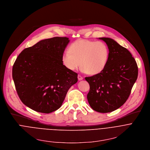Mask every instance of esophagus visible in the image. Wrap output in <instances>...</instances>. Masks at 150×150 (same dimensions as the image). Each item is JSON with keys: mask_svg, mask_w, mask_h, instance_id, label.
<instances>
[{"mask_svg": "<svg viewBox=\"0 0 150 150\" xmlns=\"http://www.w3.org/2000/svg\"><path fill=\"white\" fill-rule=\"evenodd\" d=\"M78 79H79V80H81L83 79V77L81 76H80V74H79L78 75Z\"/></svg>", "mask_w": 150, "mask_h": 150, "instance_id": "1", "label": "esophagus"}]
</instances>
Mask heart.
Wrapping results in <instances>:
<instances>
[{"mask_svg": "<svg viewBox=\"0 0 150 150\" xmlns=\"http://www.w3.org/2000/svg\"><path fill=\"white\" fill-rule=\"evenodd\" d=\"M69 51L64 52L62 62L71 71L77 69L89 74L101 73L108 63L110 51L107 45L102 42L80 39L71 43Z\"/></svg>", "mask_w": 150, "mask_h": 150, "instance_id": "heart-1", "label": "heart"}]
</instances>
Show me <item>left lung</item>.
Listing matches in <instances>:
<instances>
[{"label": "left lung", "instance_id": "8db88e82", "mask_svg": "<svg viewBox=\"0 0 150 150\" xmlns=\"http://www.w3.org/2000/svg\"><path fill=\"white\" fill-rule=\"evenodd\" d=\"M107 45L110 56L104 70L85 77L90 90L87 95L91 107L99 112L113 111L128 99L138 74L137 62L128 50L108 38H99Z\"/></svg>", "mask_w": 150, "mask_h": 150}]
</instances>
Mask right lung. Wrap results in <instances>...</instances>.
I'll list each match as a JSON object with an SVG mask.
<instances>
[{"instance_id":"add662e5","label":"right lung","mask_w":150,"mask_h":150,"mask_svg":"<svg viewBox=\"0 0 150 150\" xmlns=\"http://www.w3.org/2000/svg\"><path fill=\"white\" fill-rule=\"evenodd\" d=\"M70 40L55 37L24 49L12 67L15 89L22 103L39 112L50 113L61 107L77 73L63 65L62 56Z\"/></svg>"}]
</instances>
